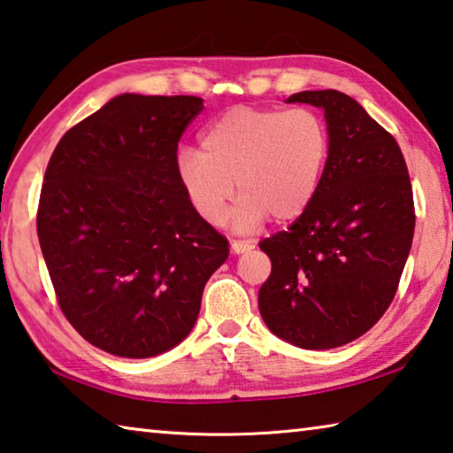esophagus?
Returning <instances> with one entry per match:
<instances>
[{
  "instance_id": "esophagus-1",
  "label": "esophagus",
  "mask_w": 453,
  "mask_h": 453,
  "mask_svg": "<svg viewBox=\"0 0 453 453\" xmlns=\"http://www.w3.org/2000/svg\"><path fill=\"white\" fill-rule=\"evenodd\" d=\"M251 248H254V243L248 240H232V250L235 254H245V251H250Z\"/></svg>"
}]
</instances>
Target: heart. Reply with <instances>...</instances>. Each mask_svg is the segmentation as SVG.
<instances>
[{"instance_id":"b5f03b06","label":"heart","mask_w":453,"mask_h":453,"mask_svg":"<svg viewBox=\"0 0 453 453\" xmlns=\"http://www.w3.org/2000/svg\"><path fill=\"white\" fill-rule=\"evenodd\" d=\"M329 150L327 126L316 111L237 105L203 129L202 151H178L175 172L191 208L211 226L226 221L237 183L234 224L254 229L270 216L291 221L310 208Z\"/></svg>"}]
</instances>
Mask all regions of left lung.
<instances>
[{
    "instance_id": "8db88e82",
    "label": "left lung",
    "mask_w": 453,
    "mask_h": 453,
    "mask_svg": "<svg viewBox=\"0 0 453 453\" xmlns=\"http://www.w3.org/2000/svg\"><path fill=\"white\" fill-rule=\"evenodd\" d=\"M288 102L324 107L332 150L310 208L259 243L272 259L259 313L281 340L332 349L394 302L416 227L413 191L400 145L356 99L321 89Z\"/></svg>"
}]
</instances>
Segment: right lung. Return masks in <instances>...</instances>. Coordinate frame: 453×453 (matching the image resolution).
Returning a JSON list of instances; mask_svg holds the SVG:
<instances>
[{
    "mask_svg": "<svg viewBox=\"0 0 453 453\" xmlns=\"http://www.w3.org/2000/svg\"><path fill=\"white\" fill-rule=\"evenodd\" d=\"M196 96L124 94L67 129L37 205V235L67 321L91 346L151 357L194 327L227 240L197 216L175 156Z\"/></svg>",
    "mask_w": 453,
    "mask_h": 453,
    "instance_id": "1",
    "label": "right lung"
}]
</instances>
